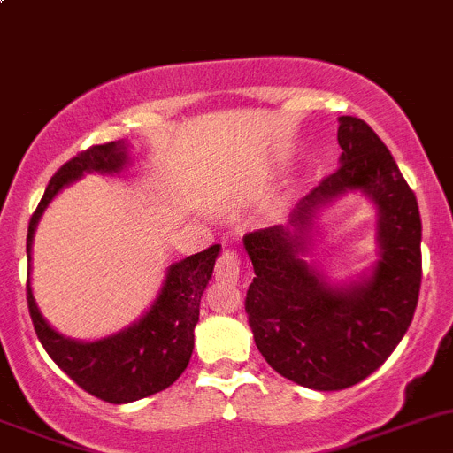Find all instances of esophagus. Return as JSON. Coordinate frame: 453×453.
Wrapping results in <instances>:
<instances>
[{"mask_svg":"<svg viewBox=\"0 0 453 453\" xmlns=\"http://www.w3.org/2000/svg\"><path fill=\"white\" fill-rule=\"evenodd\" d=\"M241 265H243V260H241V254L236 252V250L232 248H226L219 256L217 260V267H214V273H217L219 280H236L241 273Z\"/></svg>","mask_w":453,"mask_h":453,"instance_id":"1","label":"esophagus"}]
</instances>
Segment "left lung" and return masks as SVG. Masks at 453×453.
Wrapping results in <instances>:
<instances>
[{
  "label": "left lung",
  "instance_id": "left-lung-1",
  "mask_svg": "<svg viewBox=\"0 0 453 453\" xmlns=\"http://www.w3.org/2000/svg\"><path fill=\"white\" fill-rule=\"evenodd\" d=\"M340 166L296 208L289 227L248 232L254 280L245 313L260 355L278 374L311 390H344L374 372L408 331L421 291V214L417 195L388 146L364 120L342 116ZM364 189L380 208L382 258L373 276L331 290L302 259L311 212L346 189Z\"/></svg>",
  "mask_w": 453,
  "mask_h": 453
}]
</instances>
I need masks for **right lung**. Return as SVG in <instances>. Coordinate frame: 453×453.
Here are the masks:
<instances>
[{
  "label": "right lung",
  "instance_id": "right-lung-1",
  "mask_svg": "<svg viewBox=\"0 0 453 453\" xmlns=\"http://www.w3.org/2000/svg\"><path fill=\"white\" fill-rule=\"evenodd\" d=\"M125 159V144L107 142L81 150L54 173L30 217L26 239L28 258L36 223L54 195L65 184L79 180L83 173H118ZM219 250V245H210L203 252L171 265L157 300L138 324L107 340L87 344L67 340L50 328L36 309L30 285H26L36 337L54 364L96 399L107 403H129L155 395L175 383L188 366L195 346V326L199 322L201 296L212 276Z\"/></svg>",
  "mask_w": 453,
  "mask_h": 453
}]
</instances>
